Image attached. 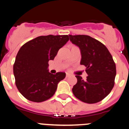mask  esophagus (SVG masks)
Here are the masks:
<instances>
[{
    "label": "esophagus",
    "instance_id": "obj_1",
    "mask_svg": "<svg viewBox=\"0 0 129 129\" xmlns=\"http://www.w3.org/2000/svg\"><path fill=\"white\" fill-rule=\"evenodd\" d=\"M70 76V75L69 74H66V78H67V77H69Z\"/></svg>",
    "mask_w": 129,
    "mask_h": 129
}]
</instances>
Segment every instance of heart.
I'll return each mask as SVG.
<instances>
[{
  "mask_svg": "<svg viewBox=\"0 0 129 129\" xmlns=\"http://www.w3.org/2000/svg\"><path fill=\"white\" fill-rule=\"evenodd\" d=\"M72 47H74V46H72Z\"/></svg>",
  "mask_w": 129,
  "mask_h": 129,
  "instance_id": "1",
  "label": "heart"
}]
</instances>
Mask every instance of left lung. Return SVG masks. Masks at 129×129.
I'll list each match as a JSON object with an SVG mask.
<instances>
[{"instance_id": "1", "label": "left lung", "mask_w": 129, "mask_h": 129, "mask_svg": "<svg viewBox=\"0 0 129 129\" xmlns=\"http://www.w3.org/2000/svg\"><path fill=\"white\" fill-rule=\"evenodd\" d=\"M69 37L80 49V64L85 66L88 75L85 80L75 75L77 82L73 87V93L85 103L100 102L109 94L115 84L116 66L112 56L102 43L89 36L69 35Z\"/></svg>"}]
</instances>
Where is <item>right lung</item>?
Instances as JSON below:
<instances>
[{
  "mask_svg": "<svg viewBox=\"0 0 129 129\" xmlns=\"http://www.w3.org/2000/svg\"><path fill=\"white\" fill-rule=\"evenodd\" d=\"M69 40L67 35L39 36L19 49L13 71L15 85L27 100L42 102L52 97L57 84L66 77L65 72H49V61Z\"/></svg>",
  "mask_w": 129,
  "mask_h": 129,
  "instance_id": "1",
  "label": "right lung"
}]
</instances>
